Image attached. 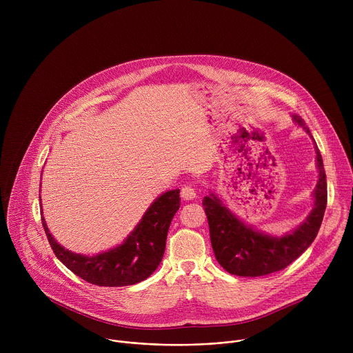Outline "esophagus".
I'll list each match as a JSON object with an SVG mask.
<instances>
[{"label":"esophagus","mask_w":353,"mask_h":353,"mask_svg":"<svg viewBox=\"0 0 353 353\" xmlns=\"http://www.w3.org/2000/svg\"><path fill=\"white\" fill-rule=\"evenodd\" d=\"M181 198L183 199H185V201H190V199H194L195 196H196V194H195V190H194V187L191 185V184H184L183 187H181Z\"/></svg>","instance_id":"esophagus-1"}]
</instances>
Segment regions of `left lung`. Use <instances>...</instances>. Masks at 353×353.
<instances>
[{"mask_svg": "<svg viewBox=\"0 0 353 353\" xmlns=\"http://www.w3.org/2000/svg\"><path fill=\"white\" fill-rule=\"evenodd\" d=\"M293 120L310 134L300 116H293ZM316 154L319 181L314 190V208L303 223L282 237L260 233L243 223L215 194L204 196L203 207L210 225L211 244L223 270L237 276L268 275L286 268L314 241L327 207V179L317 146Z\"/></svg>", "mask_w": 353, "mask_h": 353, "instance_id": "left-lung-1", "label": "left lung"}]
</instances>
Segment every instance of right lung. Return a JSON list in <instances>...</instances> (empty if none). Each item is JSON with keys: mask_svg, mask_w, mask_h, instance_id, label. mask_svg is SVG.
<instances>
[{"mask_svg": "<svg viewBox=\"0 0 353 353\" xmlns=\"http://www.w3.org/2000/svg\"><path fill=\"white\" fill-rule=\"evenodd\" d=\"M179 194L180 190L163 192L123 244L92 257L65 250L50 234L43 216L41 223L56 257L83 281L97 286L134 285L152 275L162 261L170 222L180 208Z\"/></svg>", "mask_w": 353, "mask_h": 353, "instance_id": "right-lung-1", "label": "right lung"}]
</instances>
